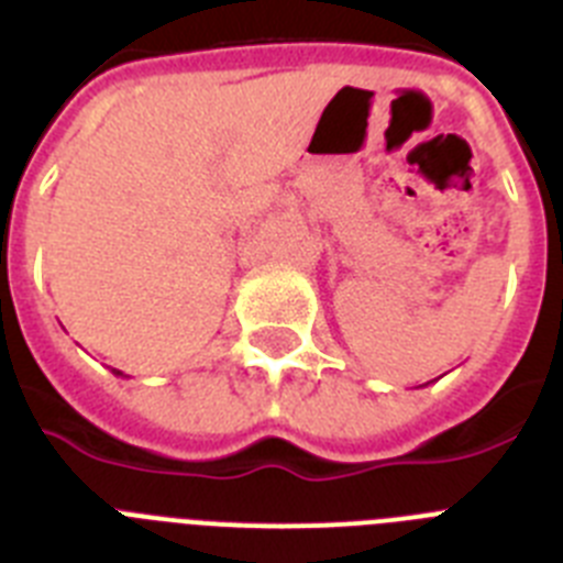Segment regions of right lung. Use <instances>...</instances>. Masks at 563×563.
I'll list each match as a JSON object with an SVG mask.
<instances>
[{
	"mask_svg": "<svg viewBox=\"0 0 563 563\" xmlns=\"http://www.w3.org/2000/svg\"><path fill=\"white\" fill-rule=\"evenodd\" d=\"M112 374H115V376H124V374H121V371H115V368H112Z\"/></svg>",
	"mask_w": 563,
	"mask_h": 563,
	"instance_id": "add662e5",
	"label": "right lung"
}]
</instances>
